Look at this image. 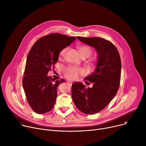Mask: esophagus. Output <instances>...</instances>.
<instances>
[{
    "label": "esophagus",
    "mask_w": 146,
    "mask_h": 146,
    "mask_svg": "<svg viewBox=\"0 0 146 146\" xmlns=\"http://www.w3.org/2000/svg\"><path fill=\"white\" fill-rule=\"evenodd\" d=\"M67 83H68V84H69V85H72V83L71 82H70V81H68V82H67Z\"/></svg>",
    "instance_id": "obj_1"
}]
</instances>
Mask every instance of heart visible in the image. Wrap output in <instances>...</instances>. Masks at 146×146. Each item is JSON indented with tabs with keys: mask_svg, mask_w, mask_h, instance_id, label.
<instances>
[{
	"mask_svg": "<svg viewBox=\"0 0 146 146\" xmlns=\"http://www.w3.org/2000/svg\"><path fill=\"white\" fill-rule=\"evenodd\" d=\"M67 50V48H64L60 50L59 56V58H62L64 56ZM78 51L81 57L85 56L89 57L91 53L92 50L90 46L87 45H81L78 47ZM64 73L66 78L68 80H74L78 78V76L84 73V71L81 68H78L74 66H70L64 70Z\"/></svg>",
	"mask_w": 146,
	"mask_h": 146,
	"instance_id": "heart-1",
	"label": "heart"
}]
</instances>
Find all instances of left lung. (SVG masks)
Listing matches in <instances>:
<instances>
[{"instance_id":"obj_1","label":"left lung","mask_w":146,"mask_h":146,"mask_svg":"<svg viewBox=\"0 0 146 146\" xmlns=\"http://www.w3.org/2000/svg\"><path fill=\"white\" fill-rule=\"evenodd\" d=\"M77 39L96 49L97 60L95 71L84 79L93 83L92 87L85 88L82 82L74 83L72 98L82 113L94 114L105 108L116 95L120 82L121 58L109 40L98 37Z\"/></svg>"}]
</instances>
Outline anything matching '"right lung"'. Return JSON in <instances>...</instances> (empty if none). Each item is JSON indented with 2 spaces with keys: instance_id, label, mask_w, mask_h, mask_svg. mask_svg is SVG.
<instances>
[{
  "instance_id": "add662e5",
  "label": "right lung",
  "mask_w": 146,
  "mask_h": 146,
  "mask_svg": "<svg viewBox=\"0 0 146 146\" xmlns=\"http://www.w3.org/2000/svg\"><path fill=\"white\" fill-rule=\"evenodd\" d=\"M76 39L61 33H51L39 39L31 48L27 56L22 84L29 106L39 114L52 110L57 97V88L61 81H54L48 73L57 62L62 49Z\"/></svg>"
}]
</instances>
